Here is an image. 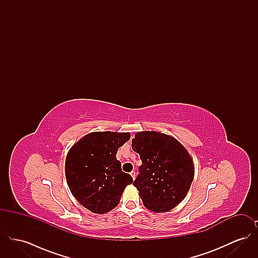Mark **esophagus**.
I'll use <instances>...</instances> for the list:
<instances>
[{
	"label": "esophagus",
	"instance_id": "esophagus-1",
	"mask_svg": "<svg viewBox=\"0 0 258 258\" xmlns=\"http://www.w3.org/2000/svg\"><path fill=\"white\" fill-rule=\"evenodd\" d=\"M131 175H132V177H133V179L135 180V171L131 172Z\"/></svg>",
	"mask_w": 258,
	"mask_h": 258
}]
</instances>
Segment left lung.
<instances>
[{
	"label": "left lung",
	"instance_id": "1",
	"mask_svg": "<svg viewBox=\"0 0 258 258\" xmlns=\"http://www.w3.org/2000/svg\"><path fill=\"white\" fill-rule=\"evenodd\" d=\"M142 164L134 185L146 208L164 213L184 200L195 177L194 160L174 137L158 132H141L132 141Z\"/></svg>",
	"mask_w": 258,
	"mask_h": 258
}]
</instances>
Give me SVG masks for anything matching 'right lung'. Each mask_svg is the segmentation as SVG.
I'll return each mask as SVG.
<instances>
[{
    "instance_id": "right-lung-1",
    "label": "right lung",
    "mask_w": 258,
    "mask_h": 258,
    "mask_svg": "<svg viewBox=\"0 0 258 258\" xmlns=\"http://www.w3.org/2000/svg\"><path fill=\"white\" fill-rule=\"evenodd\" d=\"M128 133L95 132L70 149L64 164L68 185L75 199L95 214L117 207L123 189L134 182L122 171L118 149L128 141Z\"/></svg>"
}]
</instances>
